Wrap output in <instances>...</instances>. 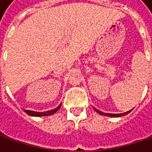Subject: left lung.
Listing matches in <instances>:
<instances>
[{
	"label": "left lung",
	"mask_w": 152,
	"mask_h": 152,
	"mask_svg": "<svg viewBox=\"0 0 152 152\" xmlns=\"http://www.w3.org/2000/svg\"><path fill=\"white\" fill-rule=\"evenodd\" d=\"M94 108V110L98 113L99 114H101V115H103V116H107V117H113V118H119V117H123V116H125L127 114H129L130 112H131L132 110L130 111H128V112H126V113H117V114H113V113H102L101 112L100 110H98L96 107H93Z\"/></svg>",
	"instance_id": "obj_1"
}]
</instances>
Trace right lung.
<instances>
[{"mask_svg":"<svg viewBox=\"0 0 152 152\" xmlns=\"http://www.w3.org/2000/svg\"><path fill=\"white\" fill-rule=\"evenodd\" d=\"M61 103L55 109L53 110H50V111H46V112H34V111H30V110H24V112L26 113L29 116H33V117H45V116H50L52 114L56 113L60 107H61Z\"/></svg>","mask_w":152,"mask_h":152,"instance_id":"add662e5","label":"right lung"}]
</instances>
